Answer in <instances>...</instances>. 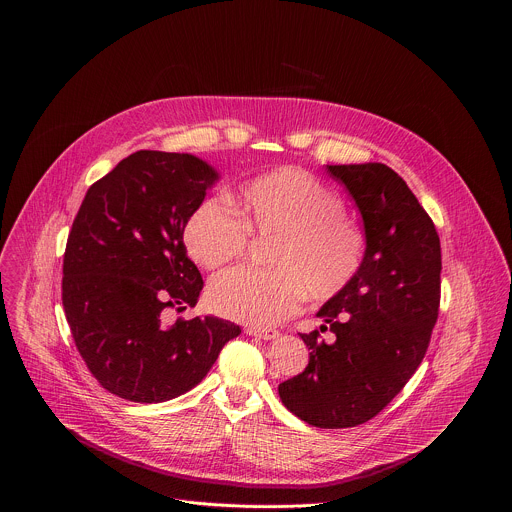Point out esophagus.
<instances>
[{"label": "esophagus", "instance_id": "obj_1", "mask_svg": "<svg viewBox=\"0 0 512 512\" xmlns=\"http://www.w3.org/2000/svg\"><path fill=\"white\" fill-rule=\"evenodd\" d=\"M245 332H247L249 336L263 338V340H273V338H277V336H279L275 330H261V328H253V326H247V328H245Z\"/></svg>", "mask_w": 512, "mask_h": 512}]
</instances>
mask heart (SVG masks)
<instances>
[{
	"label": "heart",
	"mask_w": 512,
	"mask_h": 512,
	"mask_svg": "<svg viewBox=\"0 0 512 512\" xmlns=\"http://www.w3.org/2000/svg\"><path fill=\"white\" fill-rule=\"evenodd\" d=\"M237 211L221 198H204L182 231L190 259L208 271L237 261L249 233L277 235L269 265L218 275L206 302L218 316L271 328L294 316L306 296L336 298L360 271L367 237L344 210L342 194L296 166H283L247 180L237 192Z\"/></svg>",
	"instance_id": "1"
}]
</instances>
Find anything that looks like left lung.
<instances>
[{"mask_svg": "<svg viewBox=\"0 0 512 512\" xmlns=\"http://www.w3.org/2000/svg\"><path fill=\"white\" fill-rule=\"evenodd\" d=\"M354 198L367 251L352 283L318 318L336 340L300 334L310 362L279 385L302 421L354 427L379 415L421 364L440 312L442 247L435 225L405 180L385 164L326 166Z\"/></svg>", "mask_w": 512, "mask_h": 512, "instance_id": "8db88e82", "label": "left lung"}]
</instances>
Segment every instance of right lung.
Instances as JSON below:
<instances>
[{"label":"right lung","mask_w":512,"mask_h":512,"mask_svg":"<svg viewBox=\"0 0 512 512\" xmlns=\"http://www.w3.org/2000/svg\"><path fill=\"white\" fill-rule=\"evenodd\" d=\"M218 180L190 154L139 150L97 180L75 216L62 263V306L87 369L109 393L162 403L196 387L241 328L176 320L196 306L202 275L182 231Z\"/></svg>","instance_id":"right-lung-1"}]
</instances>
